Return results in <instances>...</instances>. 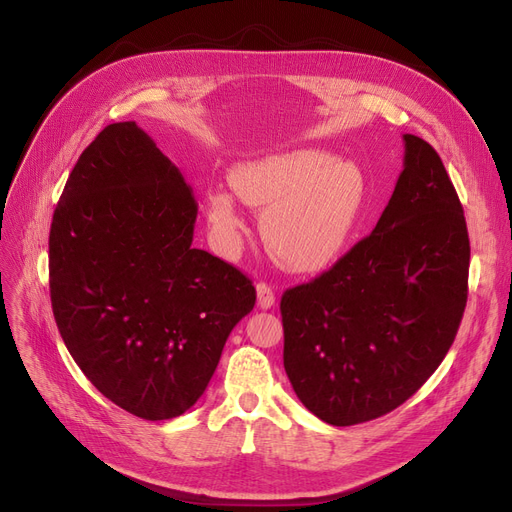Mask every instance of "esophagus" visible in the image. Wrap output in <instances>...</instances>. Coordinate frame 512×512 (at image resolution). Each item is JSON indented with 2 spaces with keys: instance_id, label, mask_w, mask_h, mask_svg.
I'll return each instance as SVG.
<instances>
[{
  "instance_id": "esophagus-1",
  "label": "esophagus",
  "mask_w": 512,
  "mask_h": 512,
  "mask_svg": "<svg viewBox=\"0 0 512 512\" xmlns=\"http://www.w3.org/2000/svg\"><path fill=\"white\" fill-rule=\"evenodd\" d=\"M276 303V292L267 282L257 284V305L261 309H272Z\"/></svg>"
}]
</instances>
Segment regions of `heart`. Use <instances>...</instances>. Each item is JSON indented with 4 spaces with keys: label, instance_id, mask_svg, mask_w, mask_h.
Masks as SVG:
<instances>
[{
    "label": "heart",
    "instance_id": "obj_1",
    "mask_svg": "<svg viewBox=\"0 0 512 512\" xmlns=\"http://www.w3.org/2000/svg\"><path fill=\"white\" fill-rule=\"evenodd\" d=\"M234 193L265 207L261 234L270 255L290 272H319L346 249L367 197L363 170L321 149H292L232 170ZM207 220L224 245L245 232L236 197L215 188L205 197Z\"/></svg>",
    "mask_w": 512,
    "mask_h": 512
}]
</instances>
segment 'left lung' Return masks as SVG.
Returning a JSON list of instances; mask_svg holds the SVG:
<instances>
[{"instance_id":"1","label":"left lung","mask_w":512,"mask_h":512,"mask_svg":"<svg viewBox=\"0 0 512 512\" xmlns=\"http://www.w3.org/2000/svg\"><path fill=\"white\" fill-rule=\"evenodd\" d=\"M402 139L405 164L378 226L280 301L288 380L338 427L411 398L446 357L467 305L463 205L436 149Z\"/></svg>"}]
</instances>
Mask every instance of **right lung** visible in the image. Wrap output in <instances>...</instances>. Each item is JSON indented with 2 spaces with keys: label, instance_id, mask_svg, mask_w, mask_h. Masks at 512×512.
Here are the masks:
<instances>
[{
  "label": "right lung",
  "instance_id": "1",
  "mask_svg": "<svg viewBox=\"0 0 512 512\" xmlns=\"http://www.w3.org/2000/svg\"><path fill=\"white\" fill-rule=\"evenodd\" d=\"M195 220L191 186L134 122L97 134L53 211L62 340L105 398L147 421L195 405L257 299L234 265L191 247Z\"/></svg>",
  "mask_w": 512,
  "mask_h": 512
}]
</instances>
